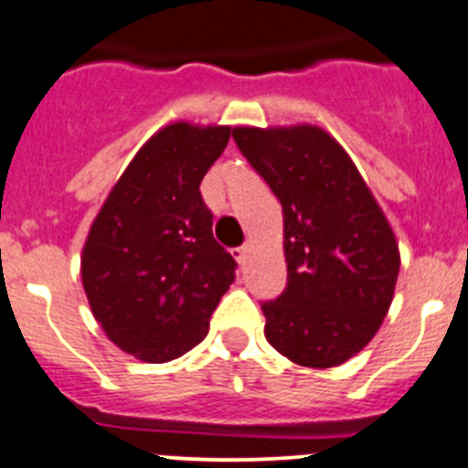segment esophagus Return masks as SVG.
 <instances>
[{
    "instance_id": "1",
    "label": "esophagus",
    "mask_w": 468,
    "mask_h": 468,
    "mask_svg": "<svg viewBox=\"0 0 468 468\" xmlns=\"http://www.w3.org/2000/svg\"><path fill=\"white\" fill-rule=\"evenodd\" d=\"M233 256H235V261H238V263L242 265L244 261H247V256H250V244H242V247L233 250Z\"/></svg>"
}]
</instances>
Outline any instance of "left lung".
I'll return each mask as SVG.
<instances>
[{"instance_id": "8db88e82", "label": "left lung", "mask_w": 468, "mask_h": 468, "mask_svg": "<svg viewBox=\"0 0 468 468\" xmlns=\"http://www.w3.org/2000/svg\"><path fill=\"white\" fill-rule=\"evenodd\" d=\"M284 217L286 289L263 303L265 338L307 368L345 364L373 340L394 298L401 254L347 151L317 125L233 128Z\"/></svg>"}]
</instances>
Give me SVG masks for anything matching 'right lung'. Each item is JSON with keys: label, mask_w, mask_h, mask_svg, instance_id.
Instances as JSON below:
<instances>
[{"label": "right lung", "mask_w": 468, "mask_h": 468, "mask_svg": "<svg viewBox=\"0 0 468 468\" xmlns=\"http://www.w3.org/2000/svg\"><path fill=\"white\" fill-rule=\"evenodd\" d=\"M229 125L170 123L151 134L100 207L81 251V282L107 338L165 364L209 331L235 280L212 235L200 182L229 144Z\"/></svg>", "instance_id": "add662e5"}]
</instances>
